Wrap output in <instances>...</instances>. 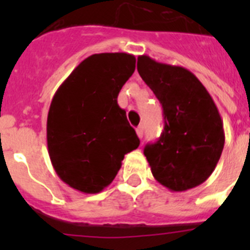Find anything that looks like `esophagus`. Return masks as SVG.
<instances>
[{"instance_id": "34e87169", "label": "esophagus", "mask_w": 250, "mask_h": 250, "mask_svg": "<svg viewBox=\"0 0 250 250\" xmlns=\"http://www.w3.org/2000/svg\"><path fill=\"white\" fill-rule=\"evenodd\" d=\"M136 134H138L139 138L143 139V136H144V125H140V126L136 127Z\"/></svg>"}]
</instances>
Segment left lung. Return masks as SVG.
<instances>
[{
    "instance_id": "obj_1",
    "label": "left lung",
    "mask_w": 250,
    "mask_h": 250,
    "mask_svg": "<svg viewBox=\"0 0 250 250\" xmlns=\"http://www.w3.org/2000/svg\"><path fill=\"white\" fill-rule=\"evenodd\" d=\"M138 71L160 101L164 131L144 149L154 178L171 191L203 184L215 169L224 129L215 103L198 77L182 66L138 57Z\"/></svg>"
}]
</instances>
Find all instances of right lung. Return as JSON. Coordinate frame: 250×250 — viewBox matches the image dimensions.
I'll use <instances>...</instances> for the list:
<instances>
[{
    "label": "right lung",
    "mask_w": 250,
    "mask_h": 250,
    "mask_svg": "<svg viewBox=\"0 0 250 250\" xmlns=\"http://www.w3.org/2000/svg\"><path fill=\"white\" fill-rule=\"evenodd\" d=\"M135 56L104 52L85 59L57 89L47 115V147L59 178L85 194L111 184L140 140L118 105Z\"/></svg>",
    "instance_id": "1"
}]
</instances>
